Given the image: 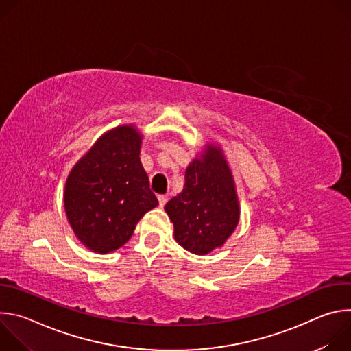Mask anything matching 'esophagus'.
Segmentation results:
<instances>
[{
  "label": "esophagus",
  "instance_id": "obj_1",
  "mask_svg": "<svg viewBox=\"0 0 351 351\" xmlns=\"http://www.w3.org/2000/svg\"><path fill=\"white\" fill-rule=\"evenodd\" d=\"M167 202H168V195H165V194L158 195V203H160V207H164V206L167 204Z\"/></svg>",
  "mask_w": 351,
  "mask_h": 351
}]
</instances>
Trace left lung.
Segmentation results:
<instances>
[{"label":"left lung","mask_w":351,"mask_h":351,"mask_svg":"<svg viewBox=\"0 0 351 351\" xmlns=\"http://www.w3.org/2000/svg\"><path fill=\"white\" fill-rule=\"evenodd\" d=\"M176 241L193 254L221 247L239 222V203L230 169L217 147L186 169L183 191L167 203Z\"/></svg>","instance_id":"left-lung-1"}]
</instances>
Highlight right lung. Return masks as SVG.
<instances>
[{
  "label": "right lung",
  "mask_w": 351,
  "mask_h": 351,
  "mask_svg": "<svg viewBox=\"0 0 351 351\" xmlns=\"http://www.w3.org/2000/svg\"><path fill=\"white\" fill-rule=\"evenodd\" d=\"M140 143L133 126L115 128L97 140L66 180L68 221L95 253L122 247L141 217L158 206L140 162Z\"/></svg>",
  "instance_id": "obj_1"
}]
</instances>
